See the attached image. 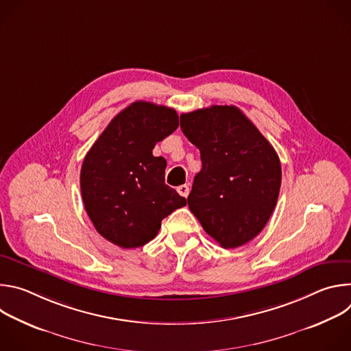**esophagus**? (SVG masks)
<instances>
[{
  "label": "esophagus",
  "instance_id": "1",
  "mask_svg": "<svg viewBox=\"0 0 351 351\" xmlns=\"http://www.w3.org/2000/svg\"><path fill=\"white\" fill-rule=\"evenodd\" d=\"M189 191H190L189 184H182V186L178 187V193H179L182 197H187V195H189Z\"/></svg>",
  "mask_w": 351,
  "mask_h": 351
}]
</instances>
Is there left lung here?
<instances>
[{"label":"left lung","mask_w":351,"mask_h":351,"mask_svg":"<svg viewBox=\"0 0 351 351\" xmlns=\"http://www.w3.org/2000/svg\"><path fill=\"white\" fill-rule=\"evenodd\" d=\"M180 128L203 164L187 197L190 211L223 248L253 240L278 202L282 168L275 148L234 106L182 114Z\"/></svg>","instance_id":"8db88e82"}]
</instances>
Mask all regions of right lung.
Instances as JSON below:
<instances>
[{"instance_id":"add662e5","label":"right lung","mask_w":351,"mask_h":351,"mask_svg":"<svg viewBox=\"0 0 351 351\" xmlns=\"http://www.w3.org/2000/svg\"><path fill=\"white\" fill-rule=\"evenodd\" d=\"M179 126L175 110L136 101L121 111L88 149L80 171L86 213L95 230L122 248L153 240L164 218L186 206L165 184L167 161L153 148Z\"/></svg>"}]
</instances>
